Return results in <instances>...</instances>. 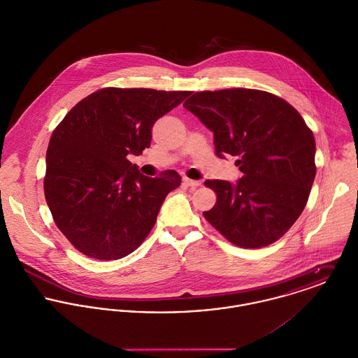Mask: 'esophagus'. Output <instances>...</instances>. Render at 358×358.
<instances>
[{"label":"esophagus","mask_w":358,"mask_h":358,"mask_svg":"<svg viewBox=\"0 0 358 358\" xmlns=\"http://www.w3.org/2000/svg\"><path fill=\"white\" fill-rule=\"evenodd\" d=\"M183 183H185L186 186H189V187H199V186L201 185L200 180H193V179H190V178H183Z\"/></svg>","instance_id":"34e87169"}]
</instances>
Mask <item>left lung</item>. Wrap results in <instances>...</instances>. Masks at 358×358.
Wrapping results in <instances>:
<instances>
[{"label":"left lung","instance_id":"8db88e82","mask_svg":"<svg viewBox=\"0 0 358 358\" xmlns=\"http://www.w3.org/2000/svg\"><path fill=\"white\" fill-rule=\"evenodd\" d=\"M185 108L213 132L215 153L236 155L237 185L205 180L216 194L205 219L231 244L263 248L280 240L306 206L315 141L295 107L266 91H201Z\"/></svg>","mask_w":358,"mask_h":358}]
</instances>
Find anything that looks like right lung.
Wrapping results in <instances>:
<instances>
[{
  "label": "right lung",
  "instance_id": "1",
  "mask_svg": "<svg viewBox=\"0 0 358 358\" xmlns=\"http://www.w3.org/2000/svg\"><path fill=\"white\" fill-rule=\"evenodd\" d=\"M190 91L102 88L77 103L52 132L44 193L57 229L81 254L115 260L152 231L176 171L139 173L128 154L150 148L154 122Z\"/></svg>",
  "mask_w": 358,
  "mask_h": 358
}]
</instances>
